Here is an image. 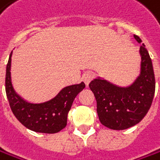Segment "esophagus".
Masks as SVG:
<instances>
[{
    "mask_svg": "<svg viewBox=\"0 0 160 160\" xmlns=\"http://www.w3.org/2000/svg\"><path fill=\"white\" fill-rule=\"evenodd\" d=\"M93 77H94L93 72H92V71H86V72L82 75V80L88 86L90 84V82L93 79Z\"/></svg>",
    "mask_w": 160,
    "mask_h": 160,
    "instance_id": "obj_1",
    "label": "esophagus"
}]
</instances>
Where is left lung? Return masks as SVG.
Here are the masks:
<instances>
[{
	"label": "left lung",
	"mask_w": 160,
	"mask_h": 160,
	"mask_svg": "<svg viewBox=\"0 0 160 160\" xmlns=\"http://www.w3.org/2000/svg\"><path fill=\"white\" fill-rule=\"evenodd\" d=\"M133 37L141 43L138 36ZM139 52L140 74L131 86L117 87L99 77L89 84L96 99L99 120L112 130H125L139 123L153 102L156 91L153 64L144 44Z\"/></svg>",
	"instance_id": "1"
}]
</instances>
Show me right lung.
I'll return each instance as SVG.
<instances>
[{
  "label": "right lung",
  "mask_w": 160,
  "mask_h": 160,
  "mask_svg": "<svg viewBox=\"0 0 160 160\" xmlns=\"http://www.w3.org/2000/svg\"><path fill=\"white\" fill-rule=\"evenodd\" d=\"M11 55L6 66L5 92L13 114L28 129L45 133H55L67 126L68 113L76 95L85 88L84 82L65 87L49 101L33 104L23 100L11 83Z\"/></svg>",
  "instance_id": "obj_1"
}]
</instances>
